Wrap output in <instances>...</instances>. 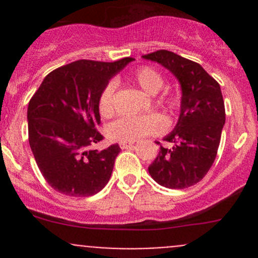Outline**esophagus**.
Here are the masks:
<instances>
[{"label":"esophagus","instance_id":"1","mask_svg":"<svg viewBox=\"0 0 258 258\" xmlns=\"http://www.w3.org/2000/svg\"><path fill=\"white\" fill-rule=\"evenodd\" d=\"M135 146L134 142H121L119 144V147L122 148V150H126V148H132Z\"/></svg>","mask_w":258,"mask_h":258}]
</instances>
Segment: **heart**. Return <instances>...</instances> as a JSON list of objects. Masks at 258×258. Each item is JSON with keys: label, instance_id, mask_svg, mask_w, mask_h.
<instances>
[{"label": "heart", "instance_id": "b5f03b06", "mask_svg": "<svg viewBox=\"0 0 258 258\" xmlns=\"http://www.w3.org/2000/svg\"><path fill=\"white\" fill-rule=\"evenodd\" d=\"M130 80L134 81L148 95H157L165 85L162 75L153 67L142 64L130 74ZM114 93L116 82L110 81L105 85L98 96V111L103 117H111L114 113ZM160 103L168 110H176L181 100L175 92H166L160 98ZM166 130V121L160 114H144V116H123L108 126L107 135L112 141L136 142L147 136H156Z\"/></svg>", "mask_w": 258, "mask_h": 258}]
</instances>
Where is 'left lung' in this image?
Segmentation results:
<instances>
[{
	"label": "left lung",
	"mask_w": 258,
	"mask_h": 258,
	"mask_svg": "<svg viewBox=\"0 0 258 258\" xmlns=\"http://www.w3.org/2000/svg\"><path fill=\"white\" fill-rule=\"evenodd\" d=\"M144 58L170 70L182 87L178 122L165 137L175 146L171 150L161 146L148 172L161 186L187 188L201 181L215 162L226 121L221 87L201 64L167 49L144 54Z\"/></svg>",
	"instance_id": "1"
}]
</instances>
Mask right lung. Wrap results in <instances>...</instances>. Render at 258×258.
I'll return each mask as SVG.
<instances>
[{"label":"right lung","mask_w":258,"mask_h":258,"mask_svg":"<svg viewBox=\"0 0 258 258\" xmlns=\"http://www.w3.org/2000/svg\"><path fill=\"white\" fill-rule=\"evenodd\" d=\"M132 57L114 62L79 59L49 72L28 103V141L36 163L59 194L88 197L100 192L112 173L121 148L102 151L98 96Z\"/></svg>","instance_id":"add662e5"}]
</instances>
